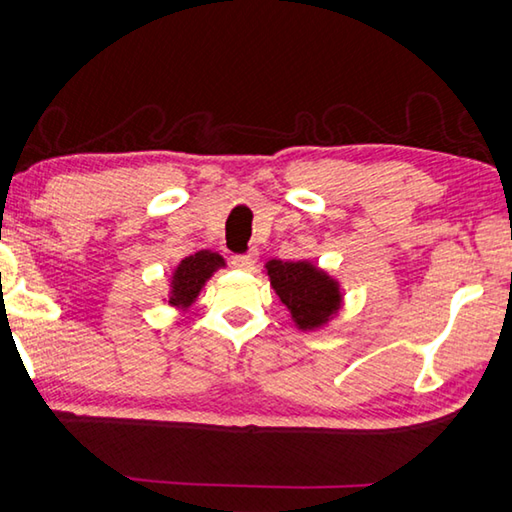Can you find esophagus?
<instances>
[{
  "label": "esophagus",
  "mask_w": 512,
  "mask_h": 512,
  "mask_svg": "<svg viewBox=\"0 0 512 512\" xmlns=\"http://www.w3.org/2000/svg\"><path fill=\"white\" fill-rule=\"evenodd\" d=\"M232 264L241 268V271H253L255 264H257V253H255V250H248V253L232 255Z\"/></svg>",
  "instance_id": "1"
}]
</instances>
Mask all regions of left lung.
I'll return each instance as SVG.
<instances>
[{
  "label": "left lung",
  "mask_w": 512,
  "mask_h": 512,
  "mask_svg": "<svg viewBox=\"0 0 512 512\" xmlns=\"http://www.w3.org/2000/svg\"><path fill=\"white\" fill-rule=\"evenodd\" d=\"M266 271L271 277V287L280 296L282 305H287L300 329L320 327L341 307L339 284L309 262L271 259Z\"/></svg>",
  "instance_id": "left-lung-1"
}]
</instances>
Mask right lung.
<instances>
[{
	"label": "right lung",
	"instance_id": "obj_1",
	"mask_svg": "<svg viewBox=\"0 0 512 512\" xmlns=\"http://www.w3.org/2000/svg\"><path fill=\"white\" fill-rule=\"evenodd\" d=\"M223 257L210 253V250H201V253L185 257L178 264L176 273L171 280V298L169 305L173 307H189L196 300L198 291L203 289L207 277H210L216 268L223 266Z\"/></svg>",
	"mask_w": 512,
	"mask_h": 512
}]
</instances>
